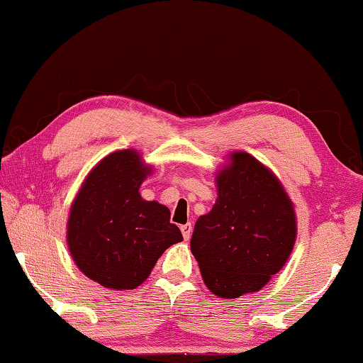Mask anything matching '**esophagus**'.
<instances>
[{
	"instance_id": "obj_1",
	"label": "esophagus",
	"mask_w": 363,
	"mask_h": 363,
	"mask_svg": "<svg viewBox=\"0 0 363 363\" xmlns=\"http://www.w3.org/2000/svg\"><path fill=\"white\" fill-rule=\"evenodd\" d=\"M181 231H182L184 239L189 240V239H191V234H192V224H191V223L182 224V226H181Z\"/></svg>"
}]
</instances>
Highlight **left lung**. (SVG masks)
<instances>
[{
	"label": "left lung",
	"instance_id": "1",
	"mask_svg": "<svg viewBox=\"0 0 363 363\" xmlns=\"http://www.w3.org/2000/svg\"><path fill=\"white\" fill-rule=\"evenodd\" d=\"M216 184V203L195 223L191 250L213 294L235 298L260 291L284 267L296 215L273 172L245 152L231 155Z\"/></svg>",
	"mask_w": 363,
	"mask_h": 363
}]
</instances>
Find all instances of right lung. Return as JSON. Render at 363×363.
I'll use <instances>...</instances> for the list:
<instances>
[{"label":"right lung","mask_w":363,"mask_h":363,"mask_svg":"<svg viewBox=\"0 0 363 363\" xmlns=\"http://www.w3.org/2000/svg\"><path fill=\"white\" fill-rule=\"evenodd\" d=\"M150 172L134 150L114 152L91 169L71 206L67 245L74 262L109 289H135L161 254L182 240L169 210L140 197Z\"/></svg>","instance_id":"add662e5"}]
</instances>
